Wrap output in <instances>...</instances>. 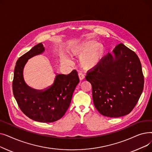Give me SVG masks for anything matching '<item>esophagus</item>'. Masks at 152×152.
Masks as SVG:
<instances>
[{
  "instance_id": "34e87169",
  "label": "esophagus",
  "mask_w": 152,
  "mask_h": 152,
  "mask_svg": "<svg viewBox=\"0 0 152 152\" xmlns=\"http://www.w3.org/2000/svg\"><path fill=\"white\" fill-rule=\"evenodd\" d=\"M78 76H79V77L80 80H83V79H84L85 78V75L82 73H79L78 74Z\"/></svg>"
}]
</instances>
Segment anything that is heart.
<instances>
[{"label":"heart","mask_w":152,"mask_h":152,"mask_svg":"<svg viewBox=\"0 0 152 152\" xmlns=\"http://www.w3.org/2000/svg\"><path fill=\"white\" fill-rule=\"evenodd\" d=\"M69 52L73 55L80 57L81 65L85 69H91L96 66L102 59L105 53V47L102 43L94 39H87L82 42L69 48ZM63 63H68L69 60L65 55H61Z\"/></svg>","instance_id":"obj_1"}]
</instances>
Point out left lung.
<instances>
[{
  "instance_id": "obj_1",
  "label": "left lung",
  "mask_w": 152,
  "mask_h": 152,
  "mask_svg": "<svg viewBox=\"0 0 152 152\" xmlns=\"http://www.w3.org/2000/svg\"><path fill=\"white\" fill-rule=\"evenodd\" d=\"M94 104L99 113L110 118L129 114L143 89L144 78L138 56L123 43L87 72Z\"/></svg>"
}]
</instances>
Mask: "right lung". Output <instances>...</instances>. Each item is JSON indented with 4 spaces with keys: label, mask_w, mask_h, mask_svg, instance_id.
Listing matches in <instances>:
<instances>
[{
    "label": "right lung",
    "mask_w": 152,
    "mask_h": 152,
    "mask_svg": "<svg viewBox=\"0 0 152 152\" xmlns=\"http://www.w3.org/2000/svg\"><path fill=\"white\" fill-rule=\"evenodd\" d=\"M44 51L43 44L39 43L18 58L15 67L12 88L15 99L24 114L36 121L52 123L66 113L79 79L74 69L68 75L56 73L53 83L44 90L28 86L24 80V68L29 59Z\"/></svg>",
    "instance_id": "add662e5"
}]
</instances>
